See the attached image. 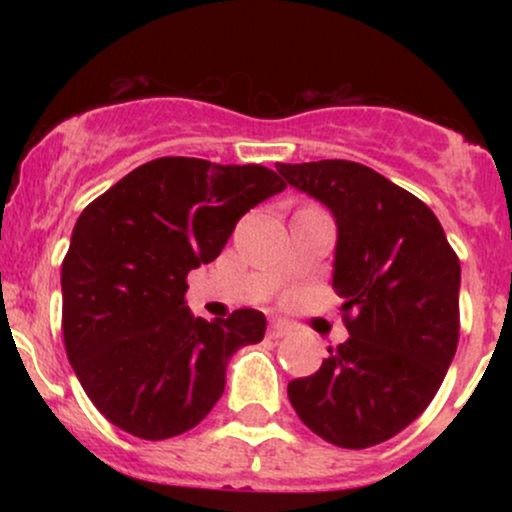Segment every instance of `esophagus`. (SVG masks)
<instances>
[{"label": "esophagus", "mask_w": 512, "mask_h": 512, "mask_svg": "<svg viewBox=\"0 0 512 512\" xmlns=\"http://www.w3.org/2000/svg\"><path fill=\"white\" fill-rule=\"evenodd\" d=\"M286 334H291V327L286 325V322L274 320L272 325H269V337L272 339H281V337H286Z\"/></svg>", "instance_id": "1"}]
</instances>
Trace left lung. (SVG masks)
<instances>
[{
	"instance_id": "left-lung-1",
	"label": "left lung",
	"mask_w": 512,
	"mask_h": 512,
	"mask_svg": "<svg viewBox=\"0 0 512 512\" xmlns=\"http://www.w3.org/2000/svg\"><path fill=\"white\" fill-rule=\"evenodd\" d=\"M337 223L332 286L349 339L289 399L310 431L361 450L404 431L436 397L460 339V260L431 209L354 161L276 163ZM357 315L348 317V310Z\"/></svg>"
}]
</instances>
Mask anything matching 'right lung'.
Returning <instances> with one entry per match:
<instances>
[{
    "instance_id": "1",
    "label": "right lung",
    "mask_w": 512,
    "mask_h": 512,
    "mask_svg": "<svg viewBox=\"0 0 512 512\" xmlns=\"http://www.w3.org/2000/svg\"><path fill=\"white\" fill-rule=\"evenodd\" d=\"M286 182L262 166L166 156L91 202L62 262V334L76 378L110 424L144 440L195 428L226 387L240 346L267 320L185 305L187 274L214 262L238 219Z\"/></svg>"
}]
</instances>
